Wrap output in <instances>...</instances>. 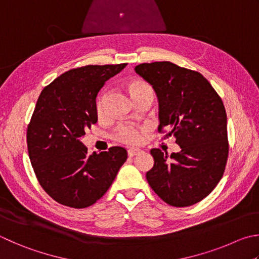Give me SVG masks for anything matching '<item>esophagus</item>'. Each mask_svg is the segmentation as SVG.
Masks as SVG:
<instances>
[{"instance_id":"esophagus-1","label":"esophagus","mask_w":259,"mask_h":259,"mask_svg":"<svg viewBox=\"0 0 259 259\" xmlns=\"http://www.w3.org/2000/svg\"><path fill=\"white\" fill-rule=\"evenodd\" d=\"M140 153H142V150L138 149V148H134V149H129L128 150L129 157H134V156H136V155H138Z\"/></svg>"}]
</instances>
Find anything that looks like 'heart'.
Returning a JSON list of instances; mask_svg holds the SVG:
<instances>
[{
    "instance_id": "1",
    "label": "heart",
    "mask_w": 259,
    "mask_h": 259,
    "mask_svg": "<svg viewBox=\"0 0 259 259\" xmlns=\"http://www.w3.org/2000/svg\"><path fill=\"white\" fill-rule=\"evenodd\" d=\"M131 95L135 98V101H138L139 98L145 96H153V89L149 84L142 79H134L128 84ZM105 100L106 92H103L101 96L98 97L96 103V112L98 116H102L105 112ZM142 128H136L133 125H121L117 129L115 134V138L119 142L126 145H136L140 142L142 138Z\"/></svg>"
}]
</instances>
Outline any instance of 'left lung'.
I'll use <instances>...</instances> for the list:
<instances>
[{
  "label": "left lung",
  "instance_id": "1",
  "mask_svg": "<svg viewBox=\"0 0 259 259\" xmlns=\"http://www.w3.org/2000/svg\"><path fill=\"white\" fill-rule=\"evenodd\" d=\"M135 71L153 87L158 101V130L180 146L167 156L150 154L154 166L146 173L152 189L176 207L194 205L208 196L223 176L229 145L223 102L203 74L163 61L143 63Z\"/></svg>",
  "mask_w": 259,
  "mask_h": 259
}]
</instances>
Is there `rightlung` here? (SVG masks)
<instances>
[{
    "mask_svg": "<svg viewBox=\"0 0 259 259\" xmlns=\"http://www.w3.org/2000/svg\"><path fill=\"white\" fill-rule=\"evenodd\" d=\"M125 65L69 70L40 93L27 130L28 153L40 186L59 204L73 208L95 204L126 161L123 147L89 155L81 142L97 122L98 93Z\"/></svg>",
    "mask_w": 259,
    "mask_h": 259,
    "instance_id": "add662e5",
    "label": "right lung"
}]
</instances>
